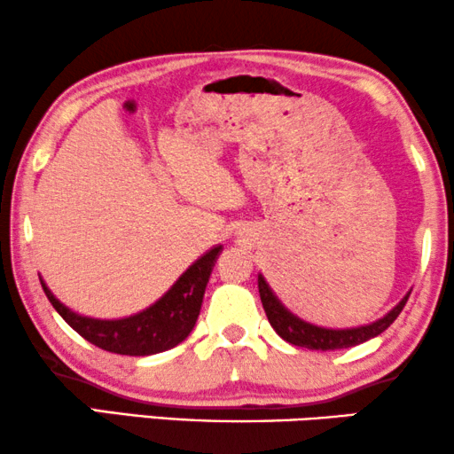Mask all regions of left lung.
I'll return each mask as SVG.
<instances>
[{
    "mask_svg": "<svg viewBox=\"0 0 454 454\" xmlns=\"http://www.w3.org/2000/svg\"><path fill=\"white\" fill-rule=\"evenodd\" d=\"M257 284H259V296H261V302H263L265 315L270 318L271 327L276 329V333L282 337V340L292 343V346L318 349V352L352 348V346H357V343H364L372 340L376 335H380L382 331L391 327L395 318L401 315V310H403L407 298H410L411 294V292L407 294V296L401 300V302L395 306L387 317H382L380 321H376L372 325H364V327H356V329H323V327H317V325L300 321L298 317H294L292 312L286 310L282 302L273 296L270 286H267V282L261 276L257 279Z\"/></svg>",
    "mask_w": 454,
    "mask_h": 454,
    "instance_id": "left-lung-1",
    "label": "left lung"
}]
</instances>
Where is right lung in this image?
Masks as SVG:
<instances>
[{"label":"right lung","instance_id":"obj_1","mask_svg":"<svg viewBox=\"0 0 454 454\" xmlns=\"http://www.w3.org/2000/svg\"><path fill=\"white\" fill-rule=\"evenodd\" d=\"M220 251L222 247H214L212 251L197 259L154 306L121 321H97V318L78 317L66 309L49 292L47 286L41 284L53 309L86 341L113 354L150 356L178 346L193 331L209 273L214 270Z\"/></svg>","mask_w":454,"mask_h":454}]
</instances>
